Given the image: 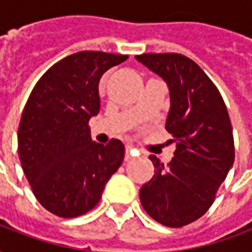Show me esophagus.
Returning a JSON list of instances; mask_svg holds the SVG:
<instances>
[{
  "mask_svg": "<svg viewBox=\"0 0 252 252\" xmlns=\"http://www.w3.org/2000/svg\"><path fill=\"white\" fill-rule=\"evenodd\" d=\"M132 153H133V147L128 144L126 147V160H128V159H131L132 157H133V154Z\"/></svg>",
  "mask_w": 252,
  "mask_h": 252,
  "instance_id": "obj_1",
  "label": "esophagus"
}]
</instances>
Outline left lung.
<instances>
[{"label": "left lung", "mask_w": 252, "mask_h": 252, "mask_svg": "<svg viewBox=\"0 0 252 252\" xmlns=\"http://www.w3.org/2000/svg\"><path fill=\"white\" fill-rule=\"evenodd\" d=\"M136 61L169 86L166 129L177 143L167 166L150 155L155 174L142 186L140 202L155 221L184 227L211 208L232 167L231 120L220 92L191 59L181 54H143Z\"/></svg>", "instance_id": "8db88e82"}]
</instances>
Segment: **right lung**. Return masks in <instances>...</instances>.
<instances>
[{"mask_svg":"<svg viewBox=\"0 0 252 252\" xmlns=\"http://www.w3.org/2000/svg\"><path fill=\"white\" fill-rule=\"evenodd\" d=\"M126 58L72 54L43 74L25 104L17 133L21 167L37 201L57 216L71 219L93 209L123 163L124 144L93 142L89 120L99 112L102 74Z\"/></svg>","mask_w":252,"mask_h":252,"instance_id":"add662e5","label":"right lung"}]
</instances>
